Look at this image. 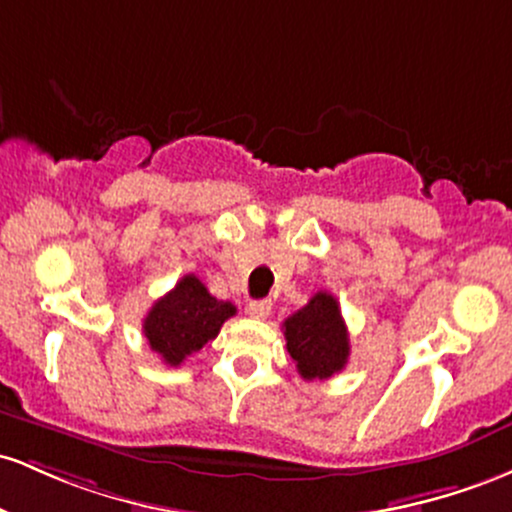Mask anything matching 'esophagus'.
I'll return each instance as SVG.
<instances>
[{
  "mask_svg": "<svg viewBox=\"0 0 512 512\" xmlns=\"http://www.w3.org/2000/svg\"><path fill=\"white\" fill-rule=\"evenodd\" d=\"M271 309H273L271 300H254L246 304V314L254 319H266L268 314H271Z\"/></svg>",
  "mask_w": 512,
  "mask_h": 512,
  "instance_id": "obj_1",
  "label": "esophagus"
}]
</instances>
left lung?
<instances>
[{
  "instance_id": "obj_1",
  "label": "left lung",
  "mask_w": 512,
  "mask_h": 512,
  "mask_svg": "<svg viewBox=\"0 0 512 512\" xmlns=\"http://www.w3.org/2000/svg\"><path fill=\"white\" fill-rule=\"evenodd\" d=\"M285 348L302 380H329L348 363L350 341L336 297L317 292L283 321Z\"/></svg>"
}]
</instances>
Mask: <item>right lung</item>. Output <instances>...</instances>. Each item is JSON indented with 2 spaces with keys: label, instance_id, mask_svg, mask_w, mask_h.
Returning <instances> with one entry per match:
<instances>
[{
  "label": "right lung",
  "instance_id": "1",
  "mask_svg": "<svg viewBox=\"0 0 512 512\" xmlns=\"http://www.w3.org/2000/svg\"><path fill=\"white\" fill-rule=\"evenodd\" d=\"M237 314L232 302L217 300L193 273L183 275L174 290L152 304L145 331L149 348L162 355L166 365L179 367L188 355L210 343L229 317Z\"/></svg>",
  "mask_w": 512,
  "mask_h": 512
}]
</instances>
